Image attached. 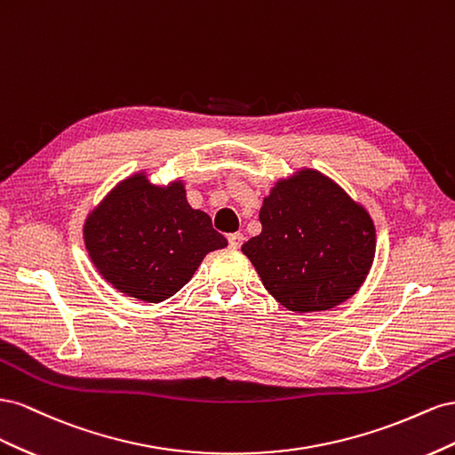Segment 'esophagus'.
I'll return each instance as SVG.
<instances>
[{
    "label": "esophagus",
    "instance_id": "34e87169",
    "mask_svg": "<svg viewBox=\"0 0 455 455\" xmlns=\"http://www.w3.org/2000/svg\"><path fill=\"white\" fill-rule=\"evenodd\" d=\"M242 243H243V235H242V232H232V235H228V245H230V248L238 250Z\"/></svg>",
    "mask_w": 455,
    "mask_h": 455
}]
</instances>
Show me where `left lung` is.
<instances>
[{"label":"left lung","instance_id":"8db88e82","mask_svg":"<svg viewBox=\"0 0 455 455\" xmlns=\"http://www.w3.org/2000/svg\"><path fill=\"white\" fill-rule=\"evenodd\" d=\"M259 220L261 235L242 251L268 293L293 313L337 307L366 280L375 253L373 220L331 179L303 170L278 180Z\"/></svg>","mask_w":455,"mask_h":455}]
</instances>
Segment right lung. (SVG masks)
Instances as JSON below:
<instances>
[{
  "label": "right lung",
  "instance_id": "right-lung-1",
  "mask_svg": "<svg viewBox=\"0 0 455 455\" xmlns=\"http://www.w3.org/2000/svg\"><path fill=\"white\" fill-rule=\"evenodd\" d=\"M84 238L102 278L147 303L177 293L207 253L227 245L210 215L188 205L183 183L154 187L145 175L125 179L91 212Z\"/></svg>",
  "mask_w": 455,
  "mask_h": 455
}]
</instances>
